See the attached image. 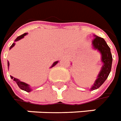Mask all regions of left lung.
Listing matches in <instances>:
<instances>
[{
    "label": "left lung",
    "instance_id": "1",
    "mask_svg": "<svg viewBox=\"0 0 121 121\" xmlns=\"http://www.w3.org/2000/svg\"><path fill=\"white\" fill-rule=\"evenodd\" d=\"M95 38L92 42V48L97 50L101 54V61L103 63L101 70L97 76L95 82L90 88L91 91L96 89L101 86L111 71L112 63V56L110 52V49L104 39L94 35Z\"/></svg>",
    "mask_w": 121,
    "mask_h": 121
}]
</instances>
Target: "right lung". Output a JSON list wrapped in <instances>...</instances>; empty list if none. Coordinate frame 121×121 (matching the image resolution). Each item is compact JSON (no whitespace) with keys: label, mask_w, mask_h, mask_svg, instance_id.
<instances>
[{"label":"right lung","mask_w":121,"mask_h":121,"mask_svg":"<svg viewBox=\"0 0 121 121\" xmlns=\"http://www.w3.org/2000/svg\"><path fill=\"white\" fill-rule=\"evenodd\" d=\"M27 34H28V33H25V34H23V35H22L17 37V38L15 39V40H14V42H13V44H12L11 46V47H10L9 49H11V48H13L14 46H15L16 42H17V41H18V40H20V39H22L24 37H25V35H26ZM58 63V61H55V62L53 63L52 65H51V67H50V69H51L52 67H54V66H55V65H56ZM7 66H8V69H9V63L8 61H7ZM10 77H11V78L12 79H13L14 81H15L16 82V84H17V86H18V87H20L21 89L23 90V91H26V92H28V93H29V92H30V91H32V89L31 88V87H30V86L29 85V84H26V83H25V82H22V81H20V80H19L18 79H16V78H15V77H13V76H11V75H10Z\"/></svg>","instance_id":"1"}]
</instances>
